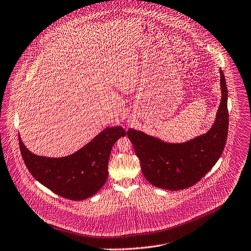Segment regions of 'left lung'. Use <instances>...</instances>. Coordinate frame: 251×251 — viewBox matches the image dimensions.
I'll use <instances>...</instances> for the list:
<instances>
[{
  "label": "left lung",
  "mask_w": 251,
  "mask_h": 251,
  "mask_svg": "<svg viewBox=\"0 0 251 251\" xmlns=\"http://www.w3.org/2000/svg\"><path fill=\"white\" fill-rule=\"evenodd\" d=\"M221 101L210 130L184 143H168L142 131L129 129L142 173L152 185L171 191L186 189L206 174L220 158L228 133L227 87L220 70Z\"/></svg>",
  "instance_id": "1"
}]
</instances>
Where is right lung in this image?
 I'll return each instance as SVG.
<instances>
[{"instance_id":"add662e5","label":"right lung","mask_w":251,"mask_h":251,"mask_svg":"<svg viewBox=\"0 0 251 251\" xmlns=\"http://www.w3.org/2000/svg\"><path fill=\"white\" fill-rule=\"evenodd\" d=\"M126 132L121 126L108 127L77 152L61 158L38 156L22 142L20 150L33 177L54 193L70 200H84L96 194L108 177L111 149Z\"/></svg>"}]
</instances>
